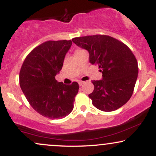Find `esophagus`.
<instances>
[{
    "instance_id": "34e87169",
    "label": "esophagus",
    "mask_w": 156,
    "mask_h": 156,
    "mask_svg": "<svg viewBox=\"0 0 156 156\" xmlns=\"http://www.w3.org/2000/svg\"><path fill=\"white\" fill-rule=\"evenodd\" d=\"M78 83H79V86H82L84 83V81H79Z\"/></svg>"
}]
</instances>
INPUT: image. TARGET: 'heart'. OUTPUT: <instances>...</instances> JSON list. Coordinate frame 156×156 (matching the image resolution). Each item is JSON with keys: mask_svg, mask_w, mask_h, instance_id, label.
Masks as SVG:
<instances>
[{"mask_svg": "<svg viewBox=\"0 0 156 156\" xmlns=\"http://www.w3.org/2000/svg\"><path fill=\"white\" fill-rule=\"evenodd\" d=\"M80 51H81V49H77L76 51V52H75V53H78V52H79Z\"/></svg>", "mask_w": 156, "mask_h": 156, "instance_id": "b5f03b06", "label": "heart"}]
</instances>
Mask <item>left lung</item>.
I'll use <instances>...</instances> for the list:
<instances>
[{
  "instance_id": "1",
  "label": "left lung",
  "mask_w": 156,
  "mask_h": 156,
  "mask_svg": "<svg viewBox=\"0 0 156 156\" xmlns=\"http://www.w3.org/2000/svg\"><path fill=\"white\" fill-rule=\"evenodd\" d=\"M72 41L88 51L89 62L103 73V79L92 81L94 88L89 97L93 105L103 112H112L125 105L133 94L139 72L130 48L108 35L76 37Z\"/></svg>"
}]
</instances>
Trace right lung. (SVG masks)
Wrapping results in <instances>:
<instances>
[{
	"label": "right lung",
	"instance_id": "obj_1",
	"mask_svg": "<svg viewBox=\"0 0 156 156\" xmlns=\"http://www.w3.org/2000/svg\"><path fill=\"white\" fill-rule=\"evenodd\" d=\"M71 45V40L43 42L28 53L21 67L20 88L32 108L43 117L62 119L74 107L78 83L67 85L55 78Z\"/></svg>",
	"mask_w": 156,
	"mask_h": 156
}]
</instances>
